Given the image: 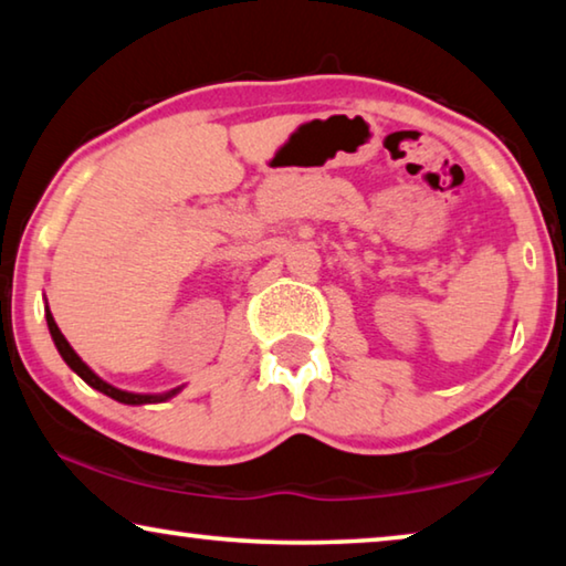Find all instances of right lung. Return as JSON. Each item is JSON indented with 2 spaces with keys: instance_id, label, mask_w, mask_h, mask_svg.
Wrapping results in <instances>:
<instances>
[{
  "instance_id": "obj_1",
  "label": "right lung",
  "mask_w": 566,
  "mask_h": 566,
  "mask_svg": "<svg viewBox=\"0 0 566 566\" xmlns=\"http://www.w3.org/2000/svg\"><path fill=\"white\" fill-rule=\"evenodd\" d=\"M45 317H48V327H50V335H53V340H55V348H57V353H61L65 364L71 366V368L75 370V374H78V376L83 378V381H86L88 386H94L96 391L106 394V396H112V399L122 401V403H155V401H165V399H170L172 394H177V389H175V391H167V394H163V396L129 394V391H119V389H114V386H108L106 381H101V378L94 374V370H91L86 364H83V360H81L78 356H75V350L71 348V345H67V340L63 337V333L57 331V325H55L53 315H50V310H45Z\"/></svg>"
}]
</instances>
